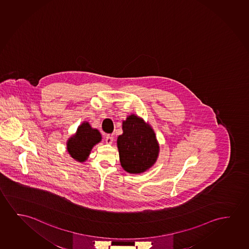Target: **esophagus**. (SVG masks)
<instances>
[{
  "mask_svg": "<svg viewBox=\"0 0 249 249\" xmlns=\"http://www.w3.org/2000/svg\"><path fill=\"white\" fill-rule=\"evenodd\" d=\"M114 137L112 134H107L106 137V141L107 143H112Z\"/></svg>",
  "mask_w": 249,
  "mask_h": 249,
  "instance_id": "esophagus-1",
  "label": "esophagus"
}]
</instances>
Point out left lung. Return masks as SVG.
<instances>
[{
  "label": "left lung",
  "instance_id": "1",
  "mask_svg": "<svg viewBox=\"0 0 249 249\" xmlns=\"http://www.w3.org/2000/svg\"><path fill=\"white\" fill-rule=\"evenodd\" d=\"M123 133L117 138L120 161L129 174H142L152 167L159 155V144L152 127L135 115L123 122Z\"/></svg>",
  "mask_w": 249,
  "mask_h": 249
}]
</instances>
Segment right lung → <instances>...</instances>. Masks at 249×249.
Instances as JSON below:
<instances>
[{"instance_id": "add662e5", "label": "right lung", "mask_w": 249, "mask_h": 249, "mask_svg": "<svg viewBox=\"0 0 249 249\" xmlns=\"http://www.w3.org/2000/svg\"><path fill=\"white\" fill-rule=\"evenodd\" d=\"M101 140L99 130L92 128L88 122H84L67 141V151L75 160L83 162L88 159L92 147Z\"/></svg>"}]
</instances>
